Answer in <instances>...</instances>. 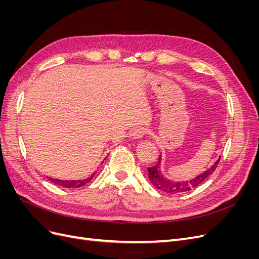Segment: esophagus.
Returning <instances> with one entry per match:
<instances>
[{"label": "esophagus", "instance_id": "esophagus-1", "mask_svg": "<svg viewBox=\"0 0 259 259\" xmlns=\"http://www.w3.org/2000/svg\"><path fill=\"white\" fill-rule=\"evenodd\" d=\"M146 130L144 128V127H136V128H134L132 131V134H131V136L133 137V138H135V139H140V138H143L145 135H146Z\"/></svg>", "mask_w": 259, "mask_h": 259}]
</instances>
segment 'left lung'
<instances>
[{"mask_svg": "<svg viewBox=\"0 0 259 259\" xmlns=\"http://www.w3.org/2000/svg\"><path fill=\"white\" fill-rule=\"evenodd\" d=\"M219 160H221V158H219L208 169H206L204 173L200 174L199 176L194 177L191 180H187V182H173V180L167 179L161 174V170H160L161 156H160V160L156 165L152 167H148V176H149V179H150L151 184L156 188V189H160L169 194L186 192V191L192 190L193 188H195L204 182V180L215 170V168L217 167L219 163Z\"/></svg>", "mask_w": 259, "mask_h": 259, "instance_id": "1", "label": "left lung"}]
</instances>
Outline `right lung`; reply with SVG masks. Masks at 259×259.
<instances>
[{
  "instance_id": "obj_1",
  "label": "right lung",
  "mask_w": 259,
  "mask_h": 259,
  "mask_svg": "<svg viewBox=\"0 0 259 259\" xmlns=\"http://www.w3.org/2000/svg\"><path fill=\"white\" fill-rule=\"evenodd\" d=\"M94 175H95V173H93V175L90 176L89 178L82 179V180H61V179H54V178H51V177H48V178H49V180H51L53 184L57 185V186H60V187H65V188H79V187L85 186L86 184L90 183L91 180L93 179Z\"/></svg>"
}]
</instances>
